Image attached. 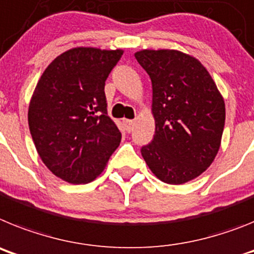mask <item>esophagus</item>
Wrapping results in <instances>:
<instances>
[{"label": "esophagus", "instance_id": "1", "mask_svg": "<svg viewBox=\"0 0 254 254\" xmlns=\"http://www.w3.org/2000/svg\"><path fill=\"white\" fill-rule=\"evenodd\" d=\"M124 127H125V129H127V133H130V131H133V129H134V121L133 120H124Z\"/></svg>", "mask_w": 254, "mask_h": 254}]
</instances>
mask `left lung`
<instances>
[{
	"label": "left lung",
	"mask_w": 254,
	"mask_h": 254,
	"mask_svg": "<svg viewBox=\"0 0 254 254\" xmlns=\"http://www.w3.org/2000/svg\"><path fill=\"white\" fill-rule=\"evenodd\" d=\"M152 81L154 135L140 152L161 182L184 184L212 164L221 145L225 102L199 60L176 50H142Z\"/></svg>",
	"instance_id": "left-lung-1"
}]
</instances>
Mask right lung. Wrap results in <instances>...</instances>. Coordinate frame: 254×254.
I'll return each instance as SVG.
<instances>
[{"label":"right lung","instance_id":"right-lung-1","mask_svg":"<svg viewBox=\"0 0 254 254\" xmlns=\"http://www.w3.org/2000/svg\"><path fill=\"white\" fill-rule=\"evenodd\" d=\"M123 50L75 47L57 56L37 83L28 110L35 149L57 178L85 184L121 142L107 115L105 81Z\"/></svg>","mask_w":254,"mask_h":254}]
</instances>
